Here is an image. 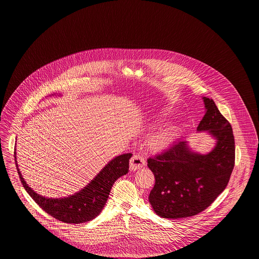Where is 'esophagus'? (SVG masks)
Segmentation results:
<instances>
[{"label": "esophagus", "instance_id": "1", "mask_svg": "<svg viewBox=\"0 0 259 259\" xmlns=\"http://www.w3.org/2000/svg\"><path fill=\"white\" fill-rule=\"evenodd\" d=\"M145 165V160L144 158L139 155V154H136L133 156V158L131 159V162H130V167L132 170H137L141 167H143Z\"/></svg>", "mask_w": 259, "mask_h": 259}]
</instances>
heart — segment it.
Returning a JSON list of instances; mask_svg holds the SVG:
<instances>
[{
  "label": "heart",
  "instance_id": "obj_1",
  "mask_svg": "<svg viewBox=\"0 0 259 259\" xmlns=\"http://www.w3.org/2000/svg\"><path fill=\"white\" fill-rule=\"evenodd\" d=\"M167 117H168L167 111H165V110L161 111L155 116V118H154L155 121H153L152 123L163 122L167 119ZM178 134H179V127L177 125H169L152 138V140L150 142V146L152 149L156 150V151L166 149L177 138Z\"/></svg>",
  "mask_w": 259,
  "mask_h": 259
}]
</instances>
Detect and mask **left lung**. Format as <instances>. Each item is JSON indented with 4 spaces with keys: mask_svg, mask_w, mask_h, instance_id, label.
<instances>
[{
    "mask_svg": "<svg viewBox=\"0 0 259 259\" xmlns=\"http://www.w3.org/2000/svg\"><path fill=\"white\" fill-rule=\"evenodd\" d=\"M205 114L198 132H207L215 146L207 154L193 152L179 140L147 160L155 177L149 202L161 218H189L200 213L226 188L235 164V140L230 123L212 99L203 97Z\"/></svg>",
    "mask_w": 259,
    "mask_h": 259,
    "instance_id": "8db88e82",
    "label": "left lung"
}]
</instances>
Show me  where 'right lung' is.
<instances>
[{
  "label": "right lung",
  "mask_w": 259,
  "mask_h": 259,
  "mask_svg": "<svg viewBox=\"0 0 259 259\" xmlns=\"http://www.w3.org/2000/svg\"><path fill=\"white\" fill-rule=\"evenodd\" d=\"M132 156V153H126L111 160L99 174L78 193L65 198L52 199L42 197L28 186L19 171L16 163V153L14 152L17 172L24 189L27 191L30 197L53 218L65 223L74 224L91 221L101 212L115 181L128 172V163Z\"/></svg>",
  "instance_id": "right-lung-1"
}]
</instances>
